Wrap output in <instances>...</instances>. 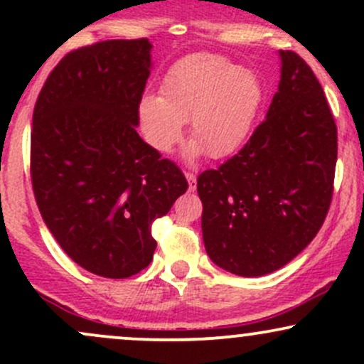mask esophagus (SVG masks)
I'll list each match as a JSON object with an SVG mask.
<instances>
[{
  "label": "esophagus",
  "mask_w": 364,
  "mask_h": 364,
  "mask_svg": "<svg viewBox=\"0 0 364 364\" xmlns=\"http://www.w3.org/2000/svg\"><path fill=\"white\" fill-rule=\"evenodd\" d=\"M185 176L188 179V190L195 191L196 190V176L193 173H185Z\"/></svg>",
  "instance_id": "esophagus-1"
}]
</instances>
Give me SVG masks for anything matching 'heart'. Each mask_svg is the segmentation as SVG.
I'll return each mask as SVG.
<instances>
[{
    "instance_id": "b5f03b06",
    "label": "heart",
    "mask_w": 364,
    "mask_h": 364,
    "mask_svg": "<svg viewBox=\"0 0 364 364\" xmlns=\"http://www.w3.org/2000/svg\"><path fill=\"white\" fill-rule=\"evenodd\" d=\"M263 99L262 80L252 70L217 54H190L171 66L161 95L140 99L141 135L156 152L166 154L181 140L183 123L190 121L195 140L188 157L203 152L212 159L229 157L252 135Z\"/></svg>"
}]
</instances>
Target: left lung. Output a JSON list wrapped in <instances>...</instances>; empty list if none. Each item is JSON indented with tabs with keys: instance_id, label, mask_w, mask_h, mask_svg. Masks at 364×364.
<instances>
[{
	"instance_id": "8db88e82",
	"label": "left lung",
	"mask_w": 364,
	"mask_h": 364,
	"mask_svg": "<svg viewBox=\"0 0 364 364\" xmlns=\"http://www.w3.org/2000/svg\"><path fill=\"white\" fill-rule=\"evenodd\" d=\"M279 58L265 121L235 157L196 179L207 255L241 277L270 274L301 253L332 202L336 121L310 66L292 51Z\"/></svg>"
}]
</instances>
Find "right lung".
<instances>
[{
	"instance_id": "1",
	"label": "right lung",
	"mask_w": 364,
	"mask_h": 364,
	"mask_svg": "<svg viewBox=\"0 0 364 364\" xmlns=\"http://www.w3.org/2000/svg\"><path fill=\"white\" fill-rule=\"evenodd\" d=\"M150 51L149 39H116L68 53L34 107L37 207L65 253L101 277H132L152 262V223L188 188L136 133Z\"/></svg>"
}]
</instances>
